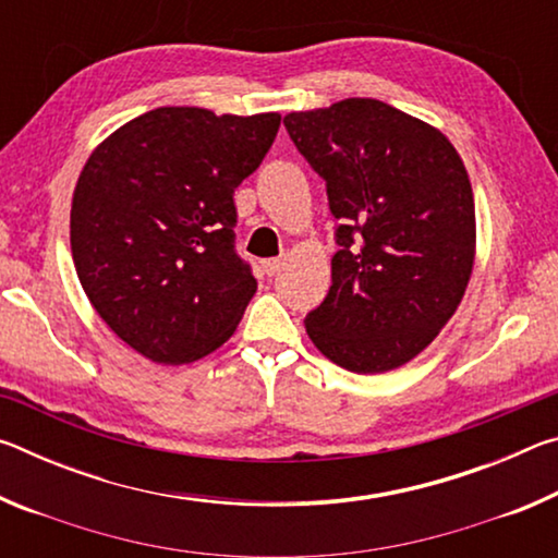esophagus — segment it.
<instances>
[{
  "mask_svg": "<svg viewBox=\"0 0 558 558\" xmlns=\"http://www.w3.org/2000/svg\"><path fill=\"white\" fill-rule=\"evenodd\" d=\"M282 268V260L280 258H268V260H263V272H266L268 278H272L276 276V272Z\"/></svg>",
  "mask_w": 558,
  "mask_h": 558,
  "instance_id": "1",
  "label": "esophagus"
}]
</instances>
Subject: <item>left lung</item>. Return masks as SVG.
Returning <instances> with one entry per match:
<instances>
[{"label": "left lung", "instance_id": "1", "mask_svg": "<svg viewBox=\"0 0 558 558\" xmlns=\"http://www.w3.org/2000/svg\"><path fill=\"white\" fill-rule=\"evenodd\" d=\"M282 122L339 219L332 286L305 317L307 335L342 369H399L465 295L475 263L468 169L440 130L374 98Z\"/></svg>", "mask_w": 558, "mask_h": 558}]
</instances>
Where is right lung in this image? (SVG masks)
Returning <instances> with one entry per match:
<instances>
[{"label": "right lung", "mask_w": 558, "mask_h": 558, "mask_svg": "<svg viewBox=\"0 0 558 558\" xmlns=\"http://www.w3.org/2000/svg\"><path fill=\"white\" fill-rule=\"evenodd\" d=\"M278 128V112L157 108L83 167L71 204L75 272L106 325L149 362H196L239 327L258 282L233 245V192Z\"/></svg>", "instance_id": "right-lung-1"}]
</instances>
